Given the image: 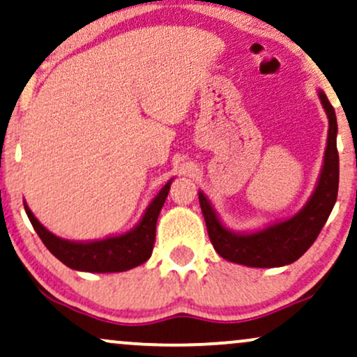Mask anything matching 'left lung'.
<instances>
[{
    "instance_id": "obj_1",
    "label": "left lung",
    "mask_w": 357,
    "mask_h": 357,
    "mask_svg": "<svg viewBox=\"0 0 357 357\" xmlns=\"http://www.w3.org/2000/svg\"><path fill=\"white\" fill-rule=\"evenodd\" d=\"M318 97L329 121L326 150H324L321 173L314 191L295 215L250 232H236L225 227L204 192L199 191V204L206 220L207 234L215 252L222 259L245 267H283L298 260L317 241L318 234L321 232L323 225L326 224L335 207L337 184H340L336 114L323 90H318Z\"/></svg>"
}]
</instances>
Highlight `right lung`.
I'll use <instances>...</instances> for the list:
<instances>
[{"label": "right lung", "instance_id": "1", "mask_svg": "<svg viewBox=\"0 0 357 357\" xmlns=\"http://www.w3.org/2000/svg\"><path fill=\"white\" fill-rule=\"evenodd\" d=\"M171 183L173 179H169L161 188V191L148 204L142 219L133 229L119 236L98 238V241H67V238L54 236L34 218L26 202L24 211L44 245L69 268L90 273L125 272V270L145 264L151 257L156 237V220L168 197Z\"/></svg>", "mask_w": 357, "mask_h": 357}]
</instances>
